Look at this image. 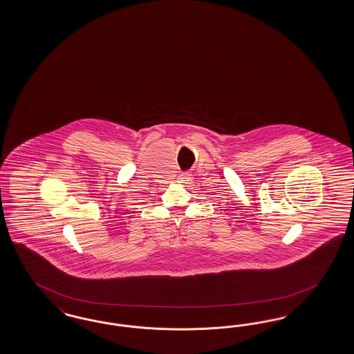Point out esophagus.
Returning a JSON list of instances; mask_svg holds the SVG:
<instances>
[{"instance_id":"esophagus-1","label":"esophagus","mask_w":354,"mask_h":354,"mask_svg":"<svg viewBox=\"0 0 354 354\" xmlns=\"http://www.w3.org/2000/svg\"><path fill=\"white\" fill-rule=\"evenodd\" d=\"M189 176L191 175L188 172H183V174H180V176H179V180L183 183L187 182V180H189Z\"/></svg>"}]
</instances>
